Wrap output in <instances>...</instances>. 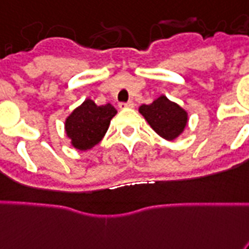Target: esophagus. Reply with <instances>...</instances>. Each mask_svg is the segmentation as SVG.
<instances>
[{"label": "esophagus", "instance_id": "1", "mask_svg": "<svg viewBox=\"0 0 249 249\" xmlns=\"http://www.w3.org/2000/svg\"><path fill=\"white\" fill-rule=\"evenodd\" d=\"M135 107V104L132 103V101H128V103L119 104V107H121V109H126V107Z\"/></svg>", "mask_w": 249, "mask_h": 249}]
</instances>
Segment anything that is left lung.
<instances>
[{"label": "left lung", "instance_id": "obj_1", "mask_svg": "<svg viewBox=\"0 0 249 249\" xmlns=\"http://www.w3.org/2000/svg\"><path fill=\"white\" fill-rule=\"evenodd\" d=\"M139 113L156 134L169 142L182 135L188 123V111L165 94H161L149 105H142Z\"/></svg>", "mask_w": 249, "mask_h": 249}]
</instances>
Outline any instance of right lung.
Instances as JSON below:
<instances>
[{"label": "right lung", "mask_w": 249, "mask_h": 249, "mask_svg": "<svg viewBox=\"0 0 249 249\" xmlns=\"http://www.w3.org/2000/svg\"><path fill=\"white\" fill-rule=\"evenodd\" d=\"M115 114L117 109L111 104L98 107L86 98L65 119V134L75 149L89 151L103 140Z\"/></svg>", "instance_id": "1"}]
</instances>
